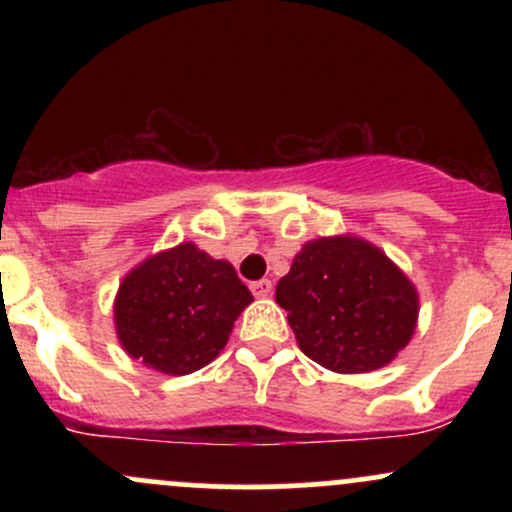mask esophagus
Segmentation results:
<instances>
[{
    "mask_svg": "<svg viewBox=\"0 0 512 512\" xmlns=\"http://www.w3.org/2000/svg\"><path fill=\"white\" fill-rule=\"evenodd\" d=\"M250 291L255 293L257 298H267L269 293H272V281L269 279H260V281H252L250 284Z\"/></svg>",
    "mask_w": 512,
    "mask_h": 512,
    "instance_id": "obj_1",
    "label": "esophagus"
}]
</instances>
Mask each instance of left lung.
Returning a JSON list of instances; mask_svg holds the SVG:
<instances>
[{
    "instance_id": "left-lung-1",
    "label": "left lung",
    "mask_w": 512,
    "mask_h": 512,
    "mask_svg": "<svg viewBox=\"0 0 512 512\" xmlns=\"http://www.w3.org/2000/svg\"><path fill=\"white\" fill-rule=\"evenodd\" d=\"M301 351L334 373L387 366L409 344L419 293L383 250L356 236L317 238L276 284Z\"/></svg>"
}]
</instances>
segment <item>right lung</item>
Listing matches in <instances>:
<instances>
[{
	"label": "right lung",
	"instance_id": "1",
	"mask_svg": "<svg viewBox=\"0 0 512 512\" xmlns=\"http://www.w3.org/2000/svg\"><path fill=\"white\" fill-rule=\"evenodd\" d=\"M250 303L252 293L231 262L180 243L122 279L115 296L117 339L144 366L168 375L195 373L221 354Z\"/></svg>",
	"mask_w": 512,
	"mask_h": 512
}]
</instances>
